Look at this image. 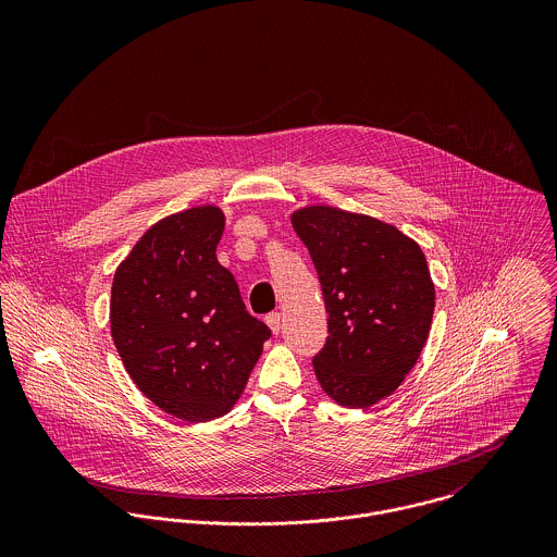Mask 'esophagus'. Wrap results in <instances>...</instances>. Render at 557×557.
<instances>
[{
    "label": "esophagus",
    "instance_id": "1",
    "mask_svg": "<svg viewBox=\"0 0 557 557\" xmlns=\"http://www.w3.org/2000/svg\"><path fill=\"white\" fill-rule=\"evenodd\" d=\"M265 323L270 325V330H272L274 334H278V332H281V313H270V315H265Z\"/></svg>",
    "mask_w": 557,
    "mask_h": 557
}]
</instances>
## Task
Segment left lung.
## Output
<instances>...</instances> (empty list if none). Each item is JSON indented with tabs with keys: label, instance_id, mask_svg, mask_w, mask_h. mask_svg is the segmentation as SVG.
I'll use <instances>...</instances> for the list:
<instances>
[{
	"label": "left lung",
	"instance_id": "obj_1",
	"mask_svg": "<svg viewBox=\"0 0 557 557\" xmlns=\"http://www.w3.org/2000/svg\"><path fill=\"white\" fill-rule=\"evenodd\" d=\"M292 225L315 263L327 338L313 358L323 393L364 409L413 369L435 309L422 248L395 225L332 206H307Z\"/></svg>",
	"mask_w": 557,
	"mask_h": 557
}]
</instances>
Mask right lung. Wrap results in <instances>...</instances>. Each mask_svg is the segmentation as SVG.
Segmentation results:
<instances>
[{
	"instance_id": "obj_1",
	"label": "right lung",
	"mask_w": 557,
	"mask_h": 557,
	"mask_svg": "<svg viewBox=\"0 0 557 557\" xmlns=\"http://www.w3.org/2000/svg\"><path fill=\"white\" fill-rule=\"evenodd\" d=\"M219 206L154 223L117 265L109 323L124 369L162 411L208 422L246 388L270 327L248 315L234 274L216 259Z\"/></svg>"
}]
</instances>
